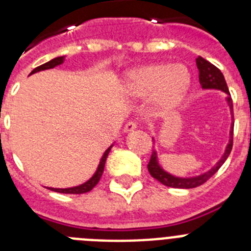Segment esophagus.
<instances>
[{"instance_id":"obj_1","label":"esophagus","mask_w":251,"mask_h":251,"mask_svg":"<svg viewBox=\"0 0 251 251\" xmlns=\"http://www.w3.org/2000/svg\"><path fill=\"white\" fill-rule=\"evenodd\" d=\"M138 127V122L137 121H129L127 122V124H126V127H124V132H132V130H134L136 128Z\"/></svg>"}]
</instances>
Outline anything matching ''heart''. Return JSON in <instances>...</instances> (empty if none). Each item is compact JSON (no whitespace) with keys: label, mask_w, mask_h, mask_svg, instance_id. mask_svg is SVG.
Wrapping results in <instances>:
<instances>
[{"label":"heart","mask_w":251,"mask_h":251,"mask_svg":"<svg viewBox=\"0 0 251 251\" xmlns=\"http://www.w3.org/2000/svg\"><path fill=\"white\" fill-rule=\"evenodd\" d=\"M191 84L187 69L170 64H148L128 73L127 93L134 98H143L153 93L154 104L162 109L178 105Z\"/></svg>","instance_id":"1"}]
</instances>
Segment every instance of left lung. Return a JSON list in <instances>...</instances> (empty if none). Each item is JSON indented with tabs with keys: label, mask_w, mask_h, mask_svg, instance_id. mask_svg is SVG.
<instances>
[{
	"label": "left lung",
	"mask_w": 251,
	"mask_h": 251,
	"mask_svg": "<svg viewBox=\"0 0 251 251\" xmlns=\"http://www.w3.org/2000/svg\"><path fill=\"white\" fill-rule=\"evenodd\" d=\"M196 64L197 69H199V80H200L201 86H202L203 89H220L223 90V92H225L226 94H227V101H229L231 114L232 117H234L231 95H230L229 88H227V84H226L225 77H224L223 73L220 72V69H217L214 64L208 63L207 60L203 59V57L201 56L197 57ZM232 136H234V126H232L231 130H230V141L227 147H226L225 154L221 157V159L217 162V165L215 166L214 168H211L208 172L201 175V176L191 177V178H179V177H175L172 176V175L167 174V172H165V171L159 167L158 162H157L156 152H154V151H153L152 154H151L147 168L153 178H156L158 182H161L162 185L167 186V187L194 188L197 187V186H201L216 174L217 171H219V168L224 165V162L226 161V158L229 157L230 152H231L232 150Z\"/></svg>",
	"instance_id": "obj_1"
}]
</instances>
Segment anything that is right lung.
<instances>
[{
	"label": "right lung",
	"instance_id": "obj_1",
	"mask_svg": "<svg viewBox=\"0 0 251 251\" xmlns=\"http://www.w3.org/2000/svg\"><path fill=\"white\" fill-rule=\"evenodd\" d=\"M63 61H64V56L55 57V59L50 60V61H48V63H45V64H43V65H40V66H37V68H35L34 70L31 72V74H34V73H37V72H41V70H46V69H52V68H55V66L60 65V64H63ZM110 148H112V146H110V147L108 148L105 152H104L103 157H101V159H100V163H99V166H98V170H97V172L94 174V176H93L89 181H86L85 183H83V185H80V186H76V187L49 188V190H52V191H55V192H60V194H74V195L85 194V192L92 191L93 188L97 186V183L99 182V179H100L101 175H103L104 166H105V159H106V157H108V153H109Z\"/></svg>",
	"mask_w": 251,
	"mask_h": 251
}]
</instances>
